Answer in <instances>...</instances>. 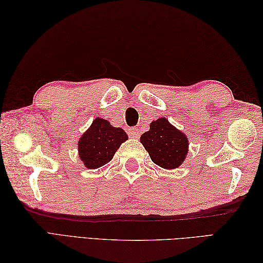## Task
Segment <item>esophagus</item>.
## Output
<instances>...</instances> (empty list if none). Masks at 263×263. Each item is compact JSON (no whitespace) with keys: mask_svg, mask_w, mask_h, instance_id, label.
Instances as JSON below:
<instances>
[{"mask_svg":"<svg viewBox=\"0 0 263 263\" xmlns=\"http://www.w3.org/2000/svg\"><path fill=\"white\" fill-rule=\"evenodd\" d=\"M128 133H130L131 138H135V139L139 138V128L138 127L130 128V130H128Z\"/></svg>","mask_w":263,"mask_h":263,"instance_id":"esophagus-1","label":"esophagus"}]
</instances>
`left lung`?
I'll use <instances>...</instances> for the list:
<instances>
[{"mask_svg":"<svg viewBox=\"0 0 263 263\" xmlns=\"http://www.w3.org/2000/svg\"><path fill=\"white\" fill-rule=\"evenodd\" d=\"M140 141L156 165L165 170H174L185 159L189 152V139L173 126L165 117L150 123Z\"/></svg>","mask_w":263,"mask_h":263,"instance_id":"obj_1","label":"left lung"}]
</instances>
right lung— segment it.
<instances>
[{
	"mask_svg": "<svg viewBox=\"0 0 263 263\" xmlns=\"http://www.w3.org/2000/svg\"><path fill=\"white\" fill-rule=\"evenodd\" d=\"M127 138L123 128L111 126L108 121L97 117L78 141L79 157L87 168H99L113 159Z\"/></svg>",
	"mask_w": 263,
	"mask_h": 263,
	"instance_id": "obj_1",
	"label": "right lung"
}]
</instances>
